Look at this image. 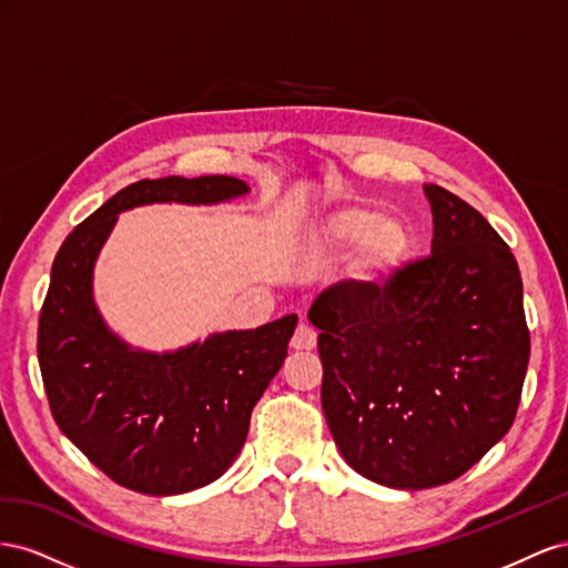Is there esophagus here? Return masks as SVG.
Segmentation results:
<instances>
[{
	"mask_svg": "<svg viewBox=\"0 0 568 568\" xmlns=\"http://www.w3.org/2000/svg\"><path fill=\"white\" fill-rule=\"evenodd\" d=\"M290 345H293V349L297 352H310L316 347V333L312 326H306V323H300V326L295 328V335L293 339H290Z\"/></svg>",
	"mask_w": 568,
	"mask_h": 568,
	"instance_id": "34e87169",
	"label": "esophagus"
}]
</instances>
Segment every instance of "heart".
Segmentation results:
<instances>
[{
	"instance_id": "b5f03b06",
	"label": "heart",
	"mask_w": 568,
	"mask_h": 568,
	"mask_svg": "<svg viewBox=\"0 0 568 568\" xmlns=\"http://www.w3.org/2000/svg\"><path fill=\"white\" fill-rule=\"evenodd\" d=\"M323 247H349L364 242L354 264V283L366 293L381 290L404 266L412 252V233L395 219H383L374 209H339L314 233Z\"/></svg>"
}]
</instances>
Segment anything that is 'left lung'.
Masks as SVG:
<instances>
[{"mask_svg": "<svg viewBox=\"0 0 568 568\" xmlns=\"http://www.w3.org/2000/svg\"><path fill=\"white\" fill-rule=\"evenodd\" d=\"M424 192L430 256L374 293L337 283L310 310L321 407L339 455L397 490L459 478L507 435L530 356L509 245L457 194Z\"/></svg>", "mask_w": 568, "mask_h": 568, "instance_id": "obj_1", "label": "left lung"}]
</instances>
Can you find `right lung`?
Here are the masks:
<instances>
[{
	"label": "right lung",
	"instance_id": "add662e5",
	"mask_svg": "<svg viewBox=\"0 0 568 568\" xmlns=\"http://www.w3.org/2000/svg\"><path fill=\"white\" fill-rule=\"evenodd\" d=\"M247 192L233 175L138 181L75 225L57 252L38 326L44 393L61 433L128 490L181 495L229 471L254 404L285 362L297 316L214 333L175 352L133 349L94 304L97 254L125 209L219 204Z\"/></svg>",
	"mask_w": 568,
	"mask_h": 568
}]
</instances>
